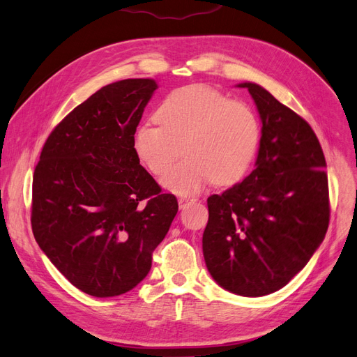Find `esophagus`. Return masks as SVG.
Here are the masks:
<instances>
[{"label":"esophagus","mask_w":357,"mask_h":357,"mask_svg":"<svg viewBox=\"0 0 357 357\" xmlns=\"http://www.w3.org/2000/svg\"><path fill=\"white\" fill-rule=\"evenodd\" d=\"M195 202H197V199H190V197H180L178 199V206H180V208H184L187 204H190V203H195Z\"/></svg>","instance_id":"1"}]
</instances>
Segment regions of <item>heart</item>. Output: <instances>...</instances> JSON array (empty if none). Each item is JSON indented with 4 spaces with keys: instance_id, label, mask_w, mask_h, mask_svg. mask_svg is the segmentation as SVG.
<instances>
[{
    "instance_id": "obj_1",
    "label": "heart",
    "mask_w": 357,
    "mask_h": 357,
    "mask_svg": "<svg viewBox=\"0 0 357 357\" xmlns=\"http://www.w3.org/2000/svg\"><path fill=\"white\" fill-rule=\"evenodd\" d=\"M158 125L142 122L132 137V150L150 173L177 195H192L211 181L229 185L252 165L261 144L257 112L241 100L207 85H188L164 98L155 112Z\"/></svg>"
}]
</instances>
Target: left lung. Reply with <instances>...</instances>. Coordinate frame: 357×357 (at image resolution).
Masks as SVG:
<instances>
[{"label": "left lung", "mask_w": 357, "mask_h": 357, "mask_svg": "<svg viewBox=\"0 0 357 357\" xmlns=\"http://www.w3.org/2000/svg\"><path fill=\"white\" fill-rule=\"evenodd\" d=\"M262 121L255 169L207 199L203 257L213 280L243 297L285 287L323 242L328 220L326 158L308 122L257 83H239Z\"/></svg>", "instance_id": "left-lung-1"}]
</instances>
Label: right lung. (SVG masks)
Listing matches in <instances>:
<instances>
[{"mask_svg": "<svg viewBox=\"0 0 357 357\" xmlns=\"http://www.w3.org/2000/svg\"><path fill=\"white\" fill-rule=\"evenodd\" d=\"M157 83L100 88L52 131L33 176L31 227L52 264L92 297L137 287L177 215L139 164L132 137Z\"/></svg>", "mask_w": 357, "mask_h": 357, "instance_id": "add662e5", "label": "right lung"}]
</instances>
